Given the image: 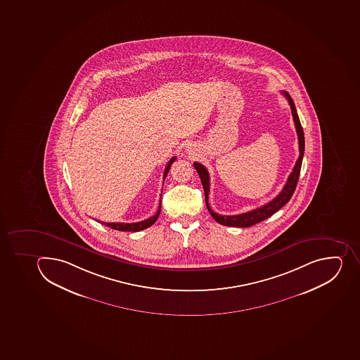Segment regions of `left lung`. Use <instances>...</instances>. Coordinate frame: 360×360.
<instances>
[{"instance_id":"obj_1","label":"left lung","mask_w":360,"mask_h":360,"mask_svg":"<svg viewBox=\"0 0 360 360\" xmlns=\"http://www.w3.org/2000/svg\"><path fill=\"white\" fill-rule=\"evenodd\" d=\"M282 94L285 95V98L288 100V103L290 105L295 127H296V131H297L300 157H298L297 162L295 164L292 172L288 176L285 187H283L281 193L274 200H271V202L265 204L263 207L252 210V211H249V212L241 213V214H235V216L218 214L209 205L210 175L207 167L202 165V164L196 163V162L194 163V167L196 169L198 175H200V182L203 185L205 203H207L210 214L212 216L213 219L216 220L217 222H219L221 225L229 226V227H242V229L256 225L258 222L263 221V220L267 219L269 217L272 216L274 213L278 212V210L281 209L282 207H285L295 193L298 179H300V167H302L304 149H305V141H304L303 127L300 125V118H298L297 111H296V108H295L294 101L291 98L290 95L288 94L287 91H282Z\"/></svg>"}]
</instances>
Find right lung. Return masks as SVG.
Wrapping results in <instances>:
<instances>
[{
	"label": "right lung",
	"mask_w": 360,
	"mask_h": 360,
	"mask_svg": "<svg viewBox=\"0 0 360 360\" xmlns=\"http://www.w3.org/2000/svg\"><path fill=\"white\" fill-rule=\"evenodd\" d=\"M175 160V157H172L171 160H169V163L166 165L165 171H164V178H166V175L169 173V169H171V165H172L173 162ZM162 196V195H160ZM160 207H162V200L160 202V207H158V211H157L156 214L155 216H151L150 218H148V219L143 220V221L139 222H133V224H125V222H102L103 225L108 226L110 229H116V231H143V229H148V227H150L151 225H153L155 222H156L157 218L160 216Z\"/></svg>",
	"instance_id": "right-lung-1"
}]
</instances>
